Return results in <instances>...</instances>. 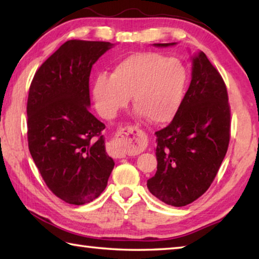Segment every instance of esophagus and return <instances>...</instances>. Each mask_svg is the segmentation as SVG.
Returning <instances> with one entry per match:
<instances>
[{
	"label": "esophagus",
	"instance_id": "esophagus-1",
	"mask_svg": "<svg viewBox=\"0 0 259 259\" xmlns=\"http://www.w3.org/2000/svg\"><path fill=\"white\" fill-rule=\"evenodd\" d=\"M144 148L145 140L143 138V134L135 125L121 126L107 143L108 154L115 159L138 154Z\"/></svg>",
	"mask_w": 259,
	"mask_h": 259
}]
</instances>
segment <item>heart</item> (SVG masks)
<instances>
[{"mask_svg":"<svg viewBox=\"0 0 259 259\" xmlns=\"http://www.w3.org/2000/svg\"><path fill=\"white\" fill-rule=\"evenodd\" d=\"M186 83V67L179 59L159 52H137L121 59L112 75L99 74L93 93L104 117L115 116L133 96L138 115L160 124L171 120L178 111Z\"/></svg>","mask_w":259,"mask_h":259,"instance_id":"1","label":"heart"}]
</instances>
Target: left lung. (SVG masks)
I'll return each mask as SVG.
<instances>
[{"label":"left lung","mask_w":259,"mask_h":259,"mask_svg":"<svg viewBox=\"0 0 259 259\" xmlns=\"http://www.w3.org/2000/svg\"><path fill=\"white\" fill-rule=\"evenodd\" d=\"M155 135L157 170L148 190L174 207L192 203L212 184L231 137L226 84L203 52L193 58L191 84L172 121Z\"/></svg>","instance_id":"obj_1"}]
</instances>
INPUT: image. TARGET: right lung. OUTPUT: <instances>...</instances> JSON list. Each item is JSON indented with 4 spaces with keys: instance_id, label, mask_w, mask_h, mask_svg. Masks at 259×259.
I'll return each mask as SVG.
<instances>
[{
    "instance_id": "obj_1",
    "label": "right lung",
    "mask_w": 259,
    "mask_h": 259,
    "mask_svg": "<svg viewBox=\"0 0 259 259\" xmlns=\"http://www.w3.org/2000/svg\"><path fill=\"white\" fill-rule=\"evenodd\" d=\"M113 45L69 40L35 73L27 99V140L43 181L69 204L89 203L107 185L114 161L103 122L90 113L93 65Z\"/></svg>"
}]
</instances>
